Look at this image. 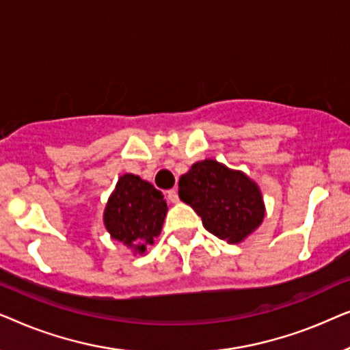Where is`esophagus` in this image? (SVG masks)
Masks as SVG:
<instances>
[{
    "instance_id": "1",
    "label": "esophagus",
    "mask_w": 350,
    "mask_h": 350,
    "mask_svg": "<svg viewBox=\"0 0 350 350\" xmlns=\"http://www.w3.org/2000/svg\"><path fill=\"white\" fill-rule=\"evenodd\" d=\"M167 199H169L170 200V202H174V204H176V202H178V191H176V189H169V191H167Z\"/></svg>"
}]
</instances>
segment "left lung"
Listing matches in <instances>:
<instances>
[{
    "label": "left lung",
    "mask_w": 350,
    "mask_h": 350,
    "mask_svg": "<svg viewBox=\"0 0 350 350\" xmlns=\"http://www.w3.org/2000/svg\"><path fill=\"white\" fill-rule=\"evenodd\" d=\"M180 199L202 218L208 232L239 243L265 218V202L255 181L213 159L191 165L178 181Z\"/></svg>",
    "instance_id": "left-lung-1"
}]
</instances>
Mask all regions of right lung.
Masks as SVG:
<instances>
[{
  "label": "right lung",
  "instance_id": "obj_1",
  "mask_svg": "<svg viewBox=\"0 0 350 350\" xmlns=\"http://www.w3.org/2000/svg\"><path fill=\"white\" fill-rule=\"evenodd\" d=\"M167 215V204L161 191L140 176L126 174L105 207L103 221L109 236L135 253H145L161 234Z\"/></svg>",
  "mask_w": 350,
  "mask_h": 350
}]
</instances>
